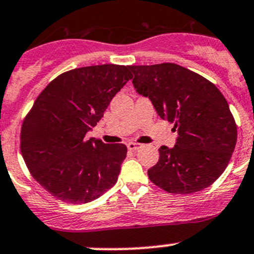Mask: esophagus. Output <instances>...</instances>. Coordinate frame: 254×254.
I'll list each match as a JSON object with an SVG mask.
<instances>
[{
    "label": "esophagus",
    "instance_id": "obj_1",
    "mask_svg": "<svg viewBox=\"0 0 254 254\" xmlns=\"http://www.w3.org/2000/svg\"><path fill=\"white\" fill-rule=\"evenodd\" d=\"M127 150H130V151H136V150H139L140 147H141V145H140V143H136V142H129L127 143Z\"/></svg>",
    "mask_w": 254,
    "mask_h": 254
}]
</instances>
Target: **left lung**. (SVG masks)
<instances>
[{
  "label": "left lung",
  "instance_id": "1",
  "mask_svg": "<svg viewBox=\"0 0 254 254\" xmlns=\"http://www.w3.org/2000/svg\"><path fill=\"white\" fill-rule=\"evenodd\" d=\"M132 84L147 97L162 119L175 124L172 148L161 146L147 171L150 181L173 194H190L211 186L227 167L237 141L229 104L215 84L176 64L129 66Z\"/></svg>",
  "mask_w": 254,
  "mask_h": 254
}]
</instances>
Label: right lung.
I'll list each match as a JSON object with an SVG mask.
<instances>
[{"instance_id":"1","label":"right lung","mask_w":254,"mask_h":254,"mask_svg":"<svg viewBox=\"0 0 254 254\" xmlns=\"http://www.w3.org/2000/svg\"><path fill=\"white\" fill-rule=\"evenodd\" d=\"M131 78L129 66L96 65L61 73L39 94L20 131V151L35 181L70 204L102 195L118 181L124 143L86 134Z\"/></svg>"}]
</instances>
